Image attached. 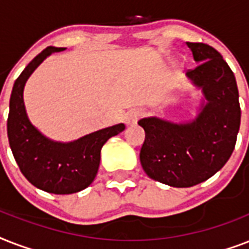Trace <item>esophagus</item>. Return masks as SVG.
Wrapping results in <instances>:
<instances>
[{
	"label": "esophagus",
	"instance_id": "1",
	"mask_svg": "<svg viewBox=\"0 0 249 249\" xmlns=\"http://www.w3.org/2000/svg\"><path fill=\"white\" fill-rule=\"evenodd\" d=\"M143 115V111L141 108H134V109H130L126 115H125V124L126 125H133L136 124L137 121L140 120L141 116Z\"/></svg>",
	"mask_w": 249,
	"mask_h": 249
}]
</instances>
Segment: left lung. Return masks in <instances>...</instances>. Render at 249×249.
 <instances>
[{
    "label": "left lung",
    "mask_w": 249,
    "mask_h": 249,
    "mask_svg": "<svg viewBox=\"0 0 249 249\" xmlns=\"http://www.w3.org/2000/svg\"><path fill=\"white\" fill-rule=\"evenodd\" d=\"M187 46L199 66L186 76L205 99L196 117L183 124L155 116L138 121L146 133L141 165L148 177L172 187H191L216 174L230 159L240 126L239 93L228 63L209 45Z\"/></svg>",
    "instance_id": "1"
}]
</instances>
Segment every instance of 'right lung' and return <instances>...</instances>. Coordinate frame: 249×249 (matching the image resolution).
<instances>
[{
    "label": "right lung",
    "mask_w": 249,
    "mask_h": 249,
    "mask_svg": "<svg viewBox=\"0 0 249 249\" xmlns=\"http://www.w3.org/2000/svg\"><path fill=\"white\" fill-rule=\"evenodd\" d=\"M62 50L49 46L24 68L14 84L7 117L10 147L23 176L37 189L58 195L86 189L97 176L103 144L125 129L117 124L63 143L49 140L31 124L23 101L25 83L44 59Z\"/></svg>",
    "instance_id": "1"
}]
</instances>
